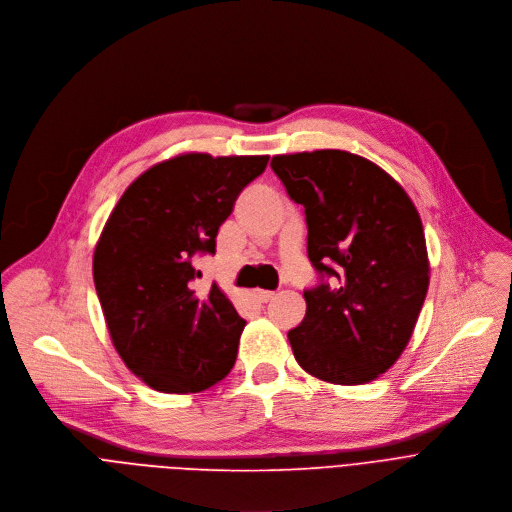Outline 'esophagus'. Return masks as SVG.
<instances>
[{"mask_svg": "<svg viewBox=\"0 0 512 512\" xmlns=\"http://www.w3.org/2000/svg\"><path fill=\"white\" fill-rule=\"evenodd\" d=\"M254 296H256V300H260V302H268V300L274 296V292H270V290H254Z\"/></svg>", "mask_w": 512, "mask_h": 512, "instance_id": "esophagus-1", "label": "esophagus"}]
</instances>
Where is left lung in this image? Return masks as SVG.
Here are the masks:
<instances>
[{"label":"left lung","instance_id":"obj_1","mask_svg":"<svg viewBox=\"0 0 512 512\" xmlns=\"http://www.w3.org/2000/svg\"><path fill=\"white\" fill-rule=\"evenodd\" d=\"M274 173L304 208L313 266L337 280L304 292L288 331L298 365L335 385L385 373L416 329L430 284L420 214L373 161L339 149L274 155Z\"/></svg>","mask_w":512,"mask_h":512}]
</instances>
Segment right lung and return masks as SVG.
Instances as JSON below:
<instances>
[{
	"label": "right lung",
	"mask_w": 512,
	"mask_h": 512,
	"mask_svg": "<svg viewBox=\"0 0 512 512\" xmlns=\"http://www.w3.org/2000/svg\"><path fill=\"white\" fill-rule=\"evenodd\" d=\"M268 155L181 153L121 195L94 248L92 274L113 345L161 393H199L234 367L246 321L214 282L195 290V254H214L220 226Z\"/></svg>",
	"instance_id": "1"
}]
</instances>
